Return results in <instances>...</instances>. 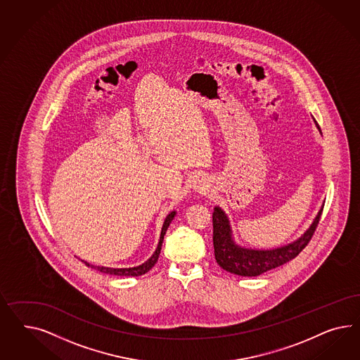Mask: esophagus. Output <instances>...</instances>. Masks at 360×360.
<instances>
[{
	"label": "esophagus",
	"mask_w": 360,
	"mask_h": 360,
	"mask_svg": "<svg viewBox=\"0 0 360 360\" xmlns=\"http://www.w3.org/2000/svg\"><path fill=\"white\" fill-rule=\"evenodd\" d=\"M196 187H198V188H202V190H203V188L206 190V187H205V184H202V182H198V185H196Z\"/></svg>",
	"instance_id": "obj_1"
}]
</instances>
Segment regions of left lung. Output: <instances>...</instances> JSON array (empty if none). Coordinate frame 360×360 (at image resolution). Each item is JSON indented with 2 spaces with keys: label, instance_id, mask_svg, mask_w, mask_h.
I'll return each instance as SVG.
<instances>
[{
  "label": "left lung",
  "instance_id": "obj_1",
  "mask_svg": "<svg viewBox=\"0 0 360 360\" xmlns=\"http://www.w3.org/2000/svg\"><path fill=\"white\" fill-rule=\"evenodd\" d=\"M316 128L319 129L318 124ZM322 210L323 207L319 210L311 226L300 239L274 250H251L240 247L233 241L227 215L221 208L215 207L212 214V241L217 262L224 271L244 277H256L277 266H281L297 257L311 240L322 215Z\"/></svg>",
  "mask_w": 360,
  "mask_h": 360
}]
</instances>
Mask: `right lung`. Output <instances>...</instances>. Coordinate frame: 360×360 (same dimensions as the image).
Segmentation results:
<instances>
[{
	"label": "right lung",
	"instance_id": "obj_1",
	"mask_svg": "<svg viewBox=\"0 0 360 360\" xmlns=\"http://www.w3.org/2000/svg\"><path fill=\"white\" fill-rule=\"evenodd\" d=\"M175 214H176V212L173 211V212H170V214L166 217V219H165L164 226H162V229H161V236H160V241H158V245H157V248H155V252L153 253L152 257H150L149 260H146V262L141 264V265L133 266V268H107V266L89 265L87 262H84V264H86L87 266H91L92 269H98V272L113 274V276H133V277H136V276H141V274L149 272L153 266H154V264L158 260V256H160V252H161V247H162V241H164L165 233H166V231H167V227L170 226L172 220L174 219Z\"/></svg>",
	"mask_w": 360,
	"mask_h": 360
}]
</instances>
